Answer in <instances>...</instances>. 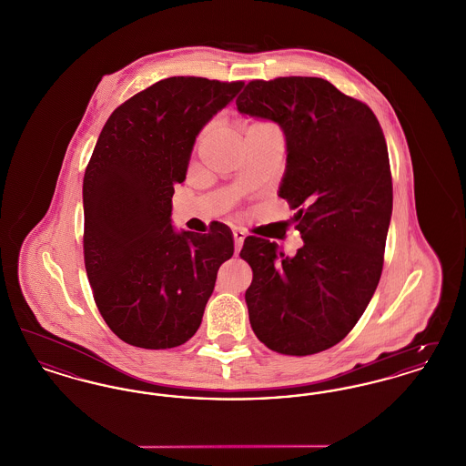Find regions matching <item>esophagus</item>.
<instances>
[{"label": "esophagus", "instance_id": "1", "mask_svg": "<svg viewBox=\"0 0 466 466\" xmlns=\"http://www.w3.org/2000/svg\"><path fill=\"white\" fill-rule=\"evenodd\" d=\"M244 239H246V234L243 230H234V243H236V253L241 251L243 248Z\"/></svg>", "mask_w": 466, "mask_h": 466}]
</instances>
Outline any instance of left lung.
I'll use <instances>...</instances> for the list:
<instances>
[{"instance_id": "left-lung-1", "label": "left lung", "mask_w": 466, "mask_h": 466, "mask_svg": "<svg viewBox=\"0 0 466 466\" xmlns=\"http://www.w3.org/2000/svg\"><path fill=\"white\" fill-rule=\"evenodd\" d=\"M238 110L276 122L287 139L279 198L297 209L304 246L246 238L249 323L281 355L325 351L353 330L377 289L393 209L388 147L365 103L316 76L251 80Z\"/></svg>"}]
</instances>
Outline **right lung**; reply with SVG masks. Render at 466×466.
<instances>
[{
	"label": "right lung",
	"instance_id": "add662e5",
	"mask_svg": "<svg viewBox=\"0 0 466 466\" xmlns=\"http://www.w3.org/2000/svg\"><path fill=\"white\" fill-rule=\"evenodd\" d=\"M244 82L171 76L113 111L84 177V258L96 306L111 332L145 350H169L198 332L234 239L177 232L175 185L183 183L202 127Z\"/></svg>",
	"mask_w": 466,
	"mask_h": 466
}]
</instances>
